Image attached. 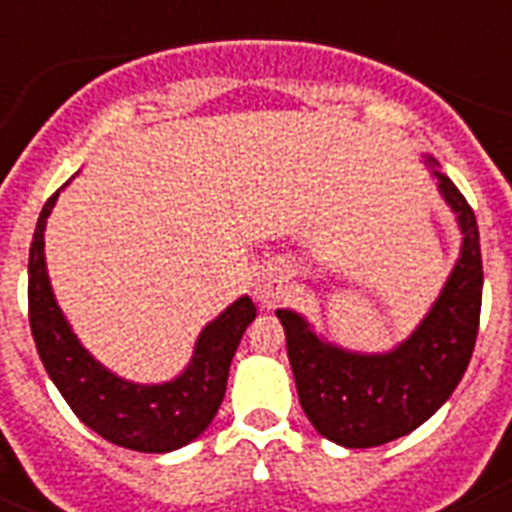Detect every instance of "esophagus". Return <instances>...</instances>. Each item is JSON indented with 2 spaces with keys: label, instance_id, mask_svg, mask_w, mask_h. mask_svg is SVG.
Segmentation results:
<instances>
[{
  "label": "esophagus",
  "instance_id": "esophagus-1",
  "mask_svg": "<svg viewBox=\"0 0 512 512\" xmlns=\"http://www.w3.org/2000/svg\"><path fill=\"white\" fill-rule=\"evenodd\" d=\"M252 287H255L257 303H263L265 308H271V305L279 303L281 292H284V287H281V279L273 271L257 273V279Z\"/></svg>",
  "mask_w": 512,
  "mask_h": 512
}]
</instances>
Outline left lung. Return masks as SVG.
Segmentation results:
<instances>
[{"mask_svg":"<svg viewBox=\"0 0 512 512\" xmlns=\"http://www.w3.org/2000/svg\"><path fill=\"white\" fill-rule=\"evenodd\" d=\"M441 193L457 212L462 255L444 292L409 340L385 356H358L321 342L297 313L276 311L300 406L321 436L369 449L412 433L452 396L476 348L484 265L473 207L446 175Z\"/></svg>","mask_w":512,"mask_h":512,"instance_id":"left-lung-1","label":"left lung"}]
</instances>
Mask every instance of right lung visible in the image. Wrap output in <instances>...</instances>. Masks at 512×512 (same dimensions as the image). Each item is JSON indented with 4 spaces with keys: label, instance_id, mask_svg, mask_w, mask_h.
Returning <instances> with one entry per match:
<instances>
[{
    "label": "right lung",
    "instance_id": "1",
    "mask_svg": "<svg viewBox=\"0 0 512 512\" xmlns=\"http://www.w3.org/2000/svg\"><path fill=\"white\" fill-rule=\"evenodd\" d=\"M55 199L58 193L44 201L28 249V321L44 369L76 417L111 444L148 454L180 449L201 436L220 409L231 358L255 319V303L241 297L220 313L201 332L191 366L175 382L119 380L79 345L52 297L44 268V223Z\"/></svg>",
    "mask_w": 512,
    "mask_h": 512
}]
</instances>
